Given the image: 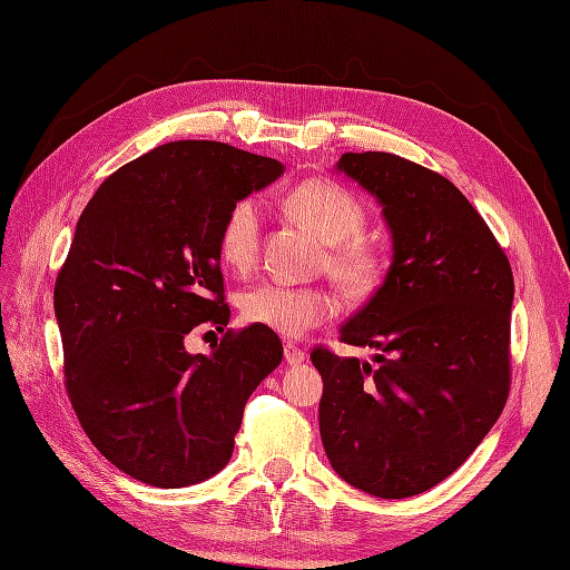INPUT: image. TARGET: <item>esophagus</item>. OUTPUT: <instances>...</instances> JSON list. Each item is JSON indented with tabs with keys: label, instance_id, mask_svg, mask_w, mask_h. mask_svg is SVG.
<instances>
[{
	"label": "esophagus",
	"instance_id": "1",
	"mask_svg": "<svg viewBox=\"0 0 570 570\" xmlns=\"http://www.w3.org/2000/svg\"><path fill=\"white\" fill-rule=\"evenodd\" d=\"M284 358H286L288 366H298V363L305 361V352H303V348H298L296 344L288 342V344L284 346Z\"/></svg>",
	"mask_w": 570,
	"mask_h": 570
}]
</instances>
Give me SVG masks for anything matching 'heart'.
Returning <instances> with one entry per match:
<instances>
[{
	"label": "heart",
	"mask_w": 570,
	"mask_h": 570,
	"mask_svg": "<svg viewBox=\"0 0 570 570\" xmlns=\"http://www.w3.org/2000/svg\"><path fill=\"white\" fill-rule=\"evenodd\" d=\"M286 204L291 214L308 224L323 243L332 245L327 267L352 294H366L381 279L383 257L377 247L358 238L366 226V209L346 187L313 178L291 189ZM262 236V212L255 197L238 199L226 212L218 228V253L233 269H247L255 262ZM240 315L250 325L272 330L284 337H298L337 311L334 298L323 288H298L274 282L247 286L240 298Z\"/></svg>",
	"instance_id": "heart-1"
}]
</instances>
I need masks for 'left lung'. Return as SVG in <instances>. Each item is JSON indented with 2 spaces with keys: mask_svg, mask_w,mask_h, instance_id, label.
I'll return each mask as SVG.
<instances>
[{
  "mask_svg": "<svg viewBox=\"0 0 570 570\" xmlns=\"http://www.w3.org/2000/svg\"><path fill=\"white\" fill-rule=\"evenodd\" d=\"M337 170L383 207L392 262L340 340L373 363L315 348L320 435L346 484L406 499L441 484L501 416L510 387L513 272L484 218L443 175L385 151Z\"/></svg>",
  "mask_w": 570,
  "mask_h": 570,
  "instance_id": "8db88e82",
  "label": "left lung"
}]
</instances>
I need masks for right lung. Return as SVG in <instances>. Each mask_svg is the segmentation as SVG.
I'll return each instance as SVG.
<instances>
[{
	"label": "right lung",
	"instance_id": "1",
	"mask_svg": "<svg viewBox=\"0 0 570 570\" xmlns=\"http://www.w3.org/2000/svg\"><path fill=\"white\" fill-rule=\"evenodd\" d=\"M284 173L222 141H170L115 170L79 216L55 282L65 385L91 443L144 484L222 472L247 397L279 366L272 330L226 332L189 354L197 325H228L218 228Z\"/></svg>",
	"mask_w": 570,
	"mask_h": 570
}]
</instances>
